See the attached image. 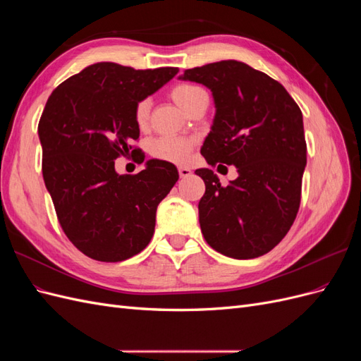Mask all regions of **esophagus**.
Masks as SVG:
<instances>
[{"label": "esophagus", "instance_id": "1", "mask_svg": "<svg viewBox=\"0 0 361 361\" xmlns=\"http://www.w3.org/2000/svg\"><path fill=\"white\" fill-rule=\"evenodd\" d=\"M179 176L183 178H190L191 176V170L187 167H179Z\"/></svg>", "mask_w": 361, "mask_h": 361}]
</instances>
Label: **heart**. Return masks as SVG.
Listing matches in <instances>:
<instances>
[{"label":"heart","instance_id":"1","mask_svg":"<svg viewBox=\"0 0 361 361\" xmlns=\"http://www.w3.org/2000/svg\"><path fill=\"white\" fill-rule=\"evenodd\" d=\"M206 94L200 87L192 84H176L170 90L171 99L176 102L183 111H187L195 104V101ZM149 111L150 104L149 101H140L134 108V120L135 125L143 129L147 126L149 122ZM194 147V141L188 138H179V137H159L152 141L149 146L150 155L173 164H183L190 158L191 150Z\"/></svg>","mask_w":361,"mask_h":361}]
</instances>
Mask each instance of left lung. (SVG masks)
Here are the masks:
<instances>
[{
  "mask_svg": "<svg viewBox=\"0 0 361 361\" xmlns=\"http://www.w3.org/2000/svg\"><path fill=\"white\" fill-rule=\"evenodd\" d=\"M179 80L212 92L215 116L200 154L209 166L238 170L227 187L212 170H195L206 187L199 202L206 243L227 257L264 256L286 236L300 207L307 162L300 106L280 82L243 61L204 64Z\"/></svg>",
  "mask_w": 361,
  "mask_h": 361,
  "instance_id": "obj_1",
  "label": "left lung"
}]
</instances>
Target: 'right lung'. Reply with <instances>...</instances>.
<instances>
[{
    "mask_svg": "<svg viewBox=\"0 0 361 361\" xmlns=\"http://www.w3.org/2000/svg\"><path fill=\"white\" fill-rule=\"evenodd\" d=\"M178 72L101 61L48 97L37 129L43 180L61 228L85 256L122 262L154 236L157 207L178 182V169L149 159L137 174H118L114 161L140 152L130 146L140 137L134 108Z\"/></svg>",
    "mask_w": 361,
    "mask_h": 361,
    "instance_id": "1",
    "label": "right lung"
}]
</instances>
